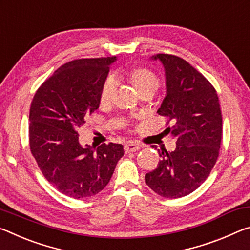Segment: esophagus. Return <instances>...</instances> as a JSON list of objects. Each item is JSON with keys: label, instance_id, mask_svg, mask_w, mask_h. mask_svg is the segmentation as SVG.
<instances>
[{"label": "esophagus", "instance_id": "esophagus-1", "mask_svg": "<svg viewBox=\"0 0 250 250\" xmlns=\"http://www.w3.org/2000/svg\"><path fill=\"white\" fill-rule=\"evenodd\" d=\"M141 146L139 145V143H135V142H129L126 143L125 146V153H129V152H135L140 149Z\"/></svg>", "mask_w": 250, "mask_h": 250}]
</instances>
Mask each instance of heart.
I'll list each match as a JSON object with an SVG mask.
<instances>
[{
  "label": "heart",
  "instance_id": "b5f03b06",
  "mask_svg": "<svg viewBox=\"0 0 250 250\" xmlns=\"http://www.w3.org/2000/svg\"><path fill=\"white\" fill-rule=\"evenodd\" d=\"M117 77L131 84L140 97L145 95L153 96L160 84L159 76L153 70L146 68V67H138V68L129 70H120L117 74ZM113 94H115V83H113L111 78L105 79L99 94L100 105H108L111 104Z\"/></svg>",
  "mask_w": 250,
  "mask_h": 250
}]
</instances>
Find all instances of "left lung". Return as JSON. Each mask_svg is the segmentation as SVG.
Instances as JSON below:
<instances>
[{
	"mask_svg": "<svg viewBox=\"0 0 250 250\" xmlns=\"http://www.w3.org/2000/svg\"><path fill=\"white\" fill-rule=\"evenodd\" d=\"M166 69L167 95L158 110L172 126L174 151L158 149L161 160L146 174V183L158 195L179 198L191 194L209 175L222 141V112L217 92L193 66L174 55L158 54Z\"/></svg>",
	"mask_w": 250,
	"mask_h": 250,
	"instance_id": "obj_1",
	"label": "left lung"
}]
</instances>
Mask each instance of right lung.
<instances>
[{"label": "right lung", "instance_id": "1", "mask_svg": "<svg viewBox=\"0 0 250 250\" xmlns=\"http://www.w3.org/2000/svg\"><path fill=\"white\" fill-rule=\"evenodd\" d=\"M116 56L75 59L42 83L29 109V147L45 179L73 198L91 197L109 183L124 146H83L77 130L99 108V94Z\"/></svg>", "mask_w": 250, "mask_h": 250}]
</instances>
